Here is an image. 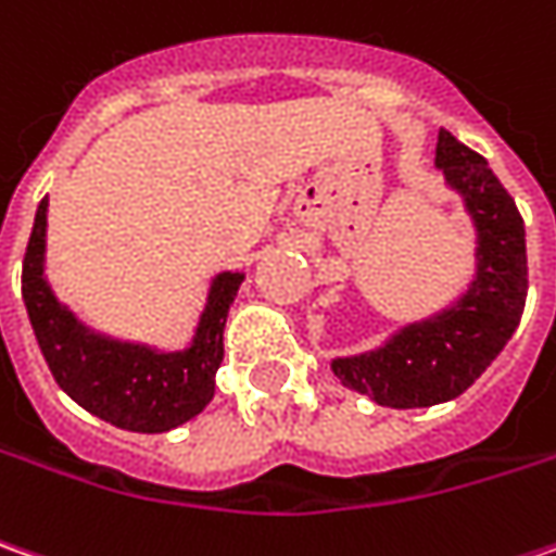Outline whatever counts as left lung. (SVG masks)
<instances>
[{
	"instance_id": "8db88e82",
	"label": "left lung",
	"mask_w": 556,
	"mask_h": 556,
	"mask_svg": "<svg viewBox=\"0 0 556 556\" xmlns=\"http://www.w3.org/2000/svg\"><path fill=\"white\" fill-rule=\"evenodd\" d=\"M433 165L473 224V277L446 307L393 329L372 351L332 356L344 388L391 409L462 396L505 351L527 304V227L517 202L486 160L446 128L437 135Z\"/></svg>"
}]
</instances>
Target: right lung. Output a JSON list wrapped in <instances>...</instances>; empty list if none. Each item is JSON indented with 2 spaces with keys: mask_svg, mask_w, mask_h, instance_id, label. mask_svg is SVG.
<instances>
[{
  "mask_svg": "<svg viewBox=\"0 0 556 556\" xmlns=\"http://www.w3.org/2000/svg\"><path fill=\"white\" fill-rule=\"evenodd\" d=\"M49 200L39 202L24 255V304L54 381L73 403L131 433H165L197 418L215 396L224 359V323L240 292L242 270H220L208 282L190 341L165 351L91 329L51 289L46 274Z\"/></svg>",
  "mask_w": 556,
  "mask_h": 556,
  "instance_id": "1",
  "label": "right lung"
}]
</instances>
